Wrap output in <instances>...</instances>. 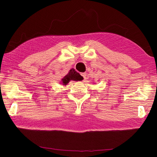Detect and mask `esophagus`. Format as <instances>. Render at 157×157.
<instances>
[{
    "label": "esophagus",
    "mask_w": 157,
    "mask_h": 157,
    "mask_svg": "<svg viewBox=\"0 0 157 157\" xmlns=\"http://www.w3.org/2000/svg\"><path fill=\"white\" fill-rule=\"evenodd\" d=\"M81 75L84 77V79H86V73H81Z\"/></svg>",
    "instance_id": "34e87169"
}]
</instances>
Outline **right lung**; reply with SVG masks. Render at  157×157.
I'll use <instances>...</instances> for the list:
<instances>
[{
	"mask_svg": "<svg viewBox=\"0 0 157 157\" xmlns=\"http://www.w3.org/2000/svg\"><path fill=\"white\" fill-rule=\"evenodd\" d=\"M83 79V77L80 75L77 71H75L74 69H71L68 73L65 75L64 77L61 78V84H63V86H66L71 80H74V81H81Z\"/></svg>",
	"mask_w": 157,
	"mask_h": 157,
	"instance_id": "obj_1",
	"label": "right lung"
}]
</instances>
